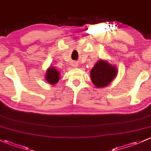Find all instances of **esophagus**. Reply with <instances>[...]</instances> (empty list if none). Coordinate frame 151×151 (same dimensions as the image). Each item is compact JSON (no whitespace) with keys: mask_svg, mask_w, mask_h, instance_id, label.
<instances>
[{"mask_svg":"<svg viewBox=\"0 0 151 151\" xmlns=\"http://www.w3.org/2000/svg\"><path fill=\"white\" fill-rule=\"evenodd\" d=\"M72 67H73V68H77V67H78V63H73L72 64Z\"/></svg>","mask_w":151,"mask_h":151,"instance_id":"obj_1","label":"esophagus"}]
</instances>
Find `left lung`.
Returning <instances> with one entry per match:
<instances>
[{"mask_svg": "<svg viewBox=\"0 0 151 151\" xmlns=\"http://www.w3.org/2000/svg\"><path fill=\"white\" fill-rule=\"evenodd\" d=\"M117 68L105 60H100L91 69V81L97 88L108 86L117 76Z\"/></svg>", "mask_w": 151, "mask_h": 151, "instance_id": "8db88e82", "label": "left lung"}]
</instances>
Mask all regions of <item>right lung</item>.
Listing matches in <instances>:
<instances>
[{"instance_id": "add662e5", "label": "right lung", "mask_w": 151, "mask_h": 151, "mask_svg": "<svg viewBox=\"0 0 151 151\" xmlns=\"http://www.w3.org/2000/svg\"><path fill=\"white\" fill-rule=\"evenodd\" d=\"M46 80L51 85L56 84L60 80V72L54 67H50L46 70Z\"/></svg>"}]
</instances>
